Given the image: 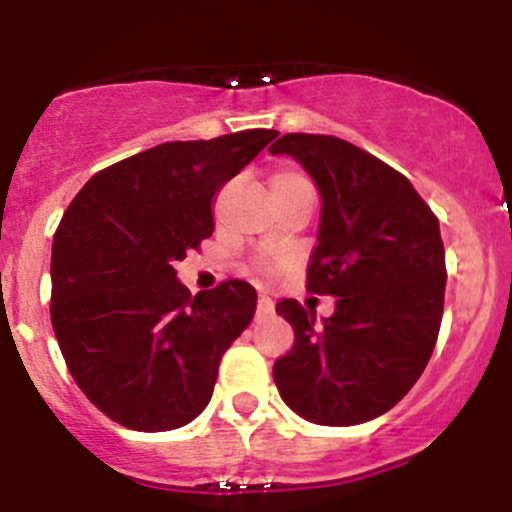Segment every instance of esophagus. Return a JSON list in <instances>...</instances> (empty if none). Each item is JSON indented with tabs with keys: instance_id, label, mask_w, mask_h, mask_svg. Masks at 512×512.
Wrapping results in <instances>:
<instances>
[{
	"instance_id": "1",
	"label": "esophagus",
	"mask_w": 512,
	"mask_h": 512,
	"mask_svg": "<svg viewBox=\"0 0 512 512\" xmlns=\"http://www.w3.org/2000/svg\"><path fill=\"white\" fill-rule=\"evenodd\" d=\"M274 313V301L269 296L257 298V317H269Z\"/></svg>"
}]
</instances>
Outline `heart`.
I'll list each match as a JSON object with an SVG mask.
<instances>
[{
	"instance_id": "heart-1",
	"label": "heart",
	"mask_w": 512,
	"mask_h": 512,
	"mask_svg": "<svg viewBox=\"0 0 512 512\" xmlns=\"http://www.w3.org/2000/svg\"><path fill=\"white\" fill-rule=\"evenodd\" d=\"M291 187H310V182L298 170H279L272 178V190H291Z\"/></svg>"
}]
</instances>
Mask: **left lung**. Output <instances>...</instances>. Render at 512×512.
<instances>
[{
  "label": "left lung",
  "instance_id": "1",
  "mask_svg": "<svg viewBox=\"0 0 512 512\" xmlns=\"http://www.w3.org/2000/svg\"><path fill=\"white\" fill-rule=\"evenodd\" d=\"M269 154L296 158L320 190L308 291L337 298L320 325L293 298L276 303L296 332L276 390L305 421L366 424L407 395L436 346L448 276L438 219L402 173L344 139L284 134Z\"/></svg>",
  "mask_w": 512,
  "mask_h": 512
}]
</instances>
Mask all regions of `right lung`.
I'll return each mask as SVG.
<instances>
[{
    "instance_id": "obj_1",
    "label": "right lung",
    "mask_w": 512,
    "mask_h": 512,
    "mask_svg": "<svg viewBox=\"0 0 512 512\" xmlns=\"http://www.w3.org/2000/svg\"><path fill=\"white\" fill-rule=\"evenodd\" d=\"M276 137L245 129L168 142L93 175L52 240V330L81 392L132 431L190 424L257 293L223 281L192 296L175 262L214 231L211 204Z\"/></svg>"
}]
</instances>
